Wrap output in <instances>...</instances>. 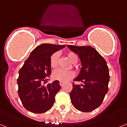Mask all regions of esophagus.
<instances>
[{
	"label": "esophagus",
	"instance_id": "34e87169",
	"mask_svg": "<svg viewBox=\"0 0 127 127\" xmlns=\"http://www.w3.org/2000/svg\"><path fill=\"white\" fill-rule=\"evenodd\" d=\"M64 84V82H63V81H60V85L61 86H63Z\"/></svg>",
	"mask_w": 127,
	"mask_h": 127
}]
</instances>
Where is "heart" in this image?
Masks as SVG:
<instances>
[{"label": "heart", "instance_id": "b5f03b06", "mask_svg": "<svg viewBox=\"0 0 127 127\" xmlns=\"http://www.w3.org/2000/svg\"><path fill=\"white\" fill-rule=\"evenodd\" d=\"M66 56L69 59V60L70 61V62L73 64H76L78 61L77 56L73 52H68L66 54ZM58 54L57 53H55L52 55L50 60V67L52 69L56 68L58 65ZM52 76L53 79L55 80L65 82L74 77L75 73L74 71L71 70L64 71L62 69H57L52 73Z\"/></svg>", "mask_w": 127, "mask_h": 127}]
</instances>
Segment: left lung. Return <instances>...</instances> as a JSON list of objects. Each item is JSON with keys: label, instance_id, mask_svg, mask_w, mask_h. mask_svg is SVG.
<instances>
[{"label": "left lung", "instance_id": "8db88e82", "mask_svg": "<svg viewBox=\"0 0 127 127\" xmlns=\"http://www.w3.org/2000/svg\"><path fill=\"white\" fill-rule=\"evenodd\" d=\"M67 47L78 55L82 66L79 75L73 79L82 83L73 84L71 103L80 111L91 112L101 105L108 92L109 71L107 62L91 46L67 45Z\"/></svg>", "mask_w": 127, "mask_h": 127}]
</instances>
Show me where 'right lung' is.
Here are the masks:
<instances>
[{
  "instance_id": "right-lung-1",
  "label": "right lung",
  "mask_w": 127,
  "mask_h": 127,
  "mask_svg": "<svg viewBox=\"0 0 127 127\" xmlns=\"http://www.w3.org/2000/svg\"><path fill=\"white\" fill-rule=\"evenodd\" d=\"M60 46L42 44L37 46L19 71L18 95L24 108L34 113H43L50 110L61 86L58 80L43 85L51 74L50 60L52 55L63 49Z\"/></svg>"
}]
</instances>
